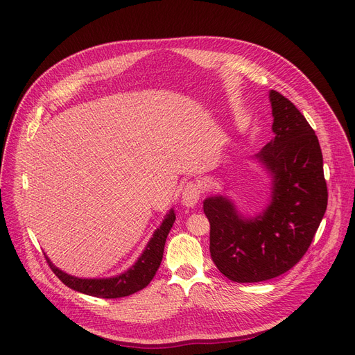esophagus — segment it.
<instances>
[{"instance_id":"1","label":"esophagus","mask_w":355,"mask_h":355,"mask_svg":"<svg viewBox=\"0 0 355 355\" xmlns=\"http://www.w3.org/2000/svg\"><path fill=\"white\" fill-rule=\"evenodd\" d=\"M201 196V187L197 182H189L181 194V204L185 207H196Z\"/></svg>"}]
</instances>
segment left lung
Returning a JSON list of instances; mask_svg holds the SVG:
<instances>
[{
  "instance_id": "1",
  "label": "left lung",
  "mask_w": 355,
  "mask_h": 355,
  "mask_svg": "<svg viewBox=\"0 0 355 355\" xmlns=\"http://www.w3.org/2000/svg\"><path fill=\"white\" fill-rule=\"evenodd\" d=\"M269 101L275 138L254 155L272 180L266 207L245 216L230 197L221 194L207 197L202 204L210 221L213 262L239 284L268 281L300 262L328 202L315 130L279 92L270 90Z\"/></svg>"
}]
</instances>
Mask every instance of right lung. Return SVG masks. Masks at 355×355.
I'll use <instances>...</instances> for the list:
<instances>
[{"mask_svg": "<svg viewBox=\"0 0 355 355\" xmlns=\"http://www.w3.org/2000/svg\"><path fill=\"white\" fill-rule=\"evenodd\" d=\"M175 221V213L171 209L164 217L161 226L154 232L153 237L149 239L146 248L138 257L137 262L126 269L123 273L112 277H78L71 276L58 266L51 263V260L46 256L47 262L60 281L73 291L86 293L96 297H105V300H115V297H123L132 295L144 289L155 276L164 254V246L168 233H170Z\"/></svg>", "mask_w": 355, "mask_h": 355, "instance_id": "right-lung-1", "label": "right lung"}]
</instances>
